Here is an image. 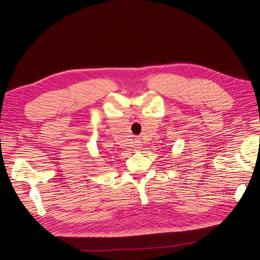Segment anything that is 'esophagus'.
I'll return each mask as SVG.
<instances>
[{"instance_id":"1","label":"esophagus","mask_w":260,"mask_h":260,"mask_svg":"<svg viewBox=\"0 0 260 260\" xmlns=\"http://www.w3.org/2000/svg\"><path fill=\"white\" fill-rule=\"evenodd\" d=\"M138 146H140V144H137V148H139V147H138Z\"/></svg>"}]
</instances>
